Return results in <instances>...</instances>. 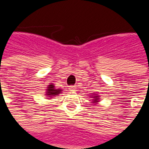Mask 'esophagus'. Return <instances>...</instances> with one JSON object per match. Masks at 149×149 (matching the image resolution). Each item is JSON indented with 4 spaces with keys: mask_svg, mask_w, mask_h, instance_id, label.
Segmentation results:
<instances>
[{
    "mask_svg": "<svg viewBox=\"0 0 149 149\" xmlns=\"http://www.w3.org/2000/svg\"><path fill=\"white\" fill-rule=\"evenodd\" d=\"M68 89L70 91H76V86H68Z\"/></svg>",
    "mask_w": 149,
    "mask_h": 149,
    "instance_id": "1",
    "label": "esophagus"
}]
</instances>
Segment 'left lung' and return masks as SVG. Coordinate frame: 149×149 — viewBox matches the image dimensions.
Here are the masks:
<instances>
[{
  "mask_svg": "<svg viewBox=\"0 0 149 149\" xmlns=\"http://www.w3.org/2000/svg\"><path fill=\"white\" fill-rule=\"evenodd\" d=\"M97 97H98V96H94V99H95V100H94L95 101V103H97V102H98V100H98V99H97Z\"/></svg>",
  "mask_w": 149,
  "mask_h": 149,
  "instance_id": "1",
  "label": "left lung"
}]
</instances>
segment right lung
Wrapping results in <instances>:
<instances>
[{
	"instance_id": "1",
	"label": "right lung",
	"mask_w": 149,
	"mask_h": 149,
	"mask_svg": "<svg viewBox=\"0 0 149 149\" xmlns=\"http://www.w3.org/2000/svg\"><path fill=\"white\" fill-rule=\"evenodd\" d=\"M60 92H61V90L55 89L54 86L53 84H51V85H49V87L47 89L46 93H47L48 96H54V95H58Z\"/></svg>"
}]
</instances>
